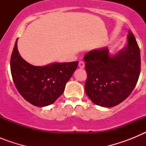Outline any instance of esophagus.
<instances>
[{"mask_svg": "<svg viewBox=\"0 0 146 146\" xmlns=\"http://www.w3.org/2000/svg\"><path fill=\"white\" fill-rule=\"evenodd\" d=\"M79 67L81 69H83L85 67V64L83 61H80L79 62Z\"/></svg>", "mask_w": 146, "mask_h": 146, "instance_id": "esophagus-1", "label": "esophagus"}]
</instances>
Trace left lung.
<instances>
[{"mask_svg": "<svg viewBox=\"0 0 146 146\" xmlns=\"http://www.w3.org/2000/svg\"><path fill=\"white\" fill-rule=\"evenodd\" d=\"M127 39V46L116 55H110L108 47L85 55V91L96 105L116 106L129 96L136 86L140 73V48L130 31Z\"/></svg>", "mask_w": 146, "mask_h": 146, "instance_id": "obj_1", "label": "left lung"}]
</instances>
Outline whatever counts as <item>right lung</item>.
Segmentation results:
<instances>
[{
  "instance_id": "add662e5",
  "label": "right lung",
  "mask_w": 146,
  "mask_h": 146,
  "mask_svg": "<svg viewBox=\"0 0 146 146\" xmlns=\"http://www.w3.org/2000/svg\"><path fill=\"white\" fill-rule=\"evenodd\" d=\"M78 61L53 63L36 66L25 61L18 52L17 39L11 53L12 79L24 99L36 107L52 104L61 95L66 83L77 69Z\"/></svg>"
}]
</instances>
